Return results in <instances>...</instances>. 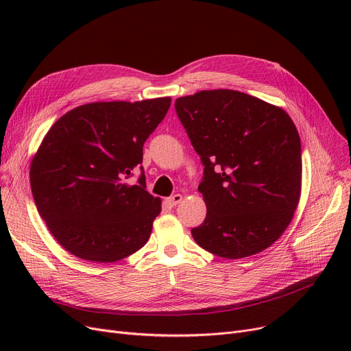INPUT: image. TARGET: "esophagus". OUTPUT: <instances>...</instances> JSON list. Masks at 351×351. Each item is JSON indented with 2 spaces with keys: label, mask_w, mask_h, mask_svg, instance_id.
Listing matches in <instances>:
<instances>
[{
  "label": "esophagus",
  "mask_w": 351,
  "mask_h": 351,
  "mask_svg": "<svg viewBox=\"0 0 351 351\" xmlns=\"http://www.w3.org/2000/svg\"><path fill=\"white\" fill-rule=\"evenodd\" d=\"M182 199H183V196H182V195H179V193H176V195H173V196H171V197L166 199V202H168V205H169V206H176L178 204H180Z\"/></svg>",
  "instance_id": "1"
}]
</instances>
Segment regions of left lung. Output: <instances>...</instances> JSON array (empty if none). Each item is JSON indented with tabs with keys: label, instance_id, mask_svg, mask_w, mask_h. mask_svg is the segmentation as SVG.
<instances>
[{
	"label": "left lung",
	"instance_id": "1",
	"mask_svg": "<svg viewBox=\"0 0 351 351\" xmlns=\"http://www.w3.org/2000/svg\"><path fill=\"white\" fill-rule=\"evenodd\" d=\"M204 165V223L192 229L205 250L242 259L273 245L291 222L302 189V143L282 108L232 89L175 101Z\"/></svg>",
	"mask_w": 351,
	"mask_h": 351
}]
</instances>
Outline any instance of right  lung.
<instances>
[{"label":"right lung","instance_id":"add662e5","mask_svg":"<svg viewBox=\"0 0 351 351\" xmlns=\"http://www.w3.org/2000/svg\"><path fill=\"white\" fill-rule=\"evenodd\" d=\"M171 101L86 104L51 126L31 162L29 180L36 209L65 250L112 263L147 242L160 199L146 192L143 143ZM138 165L141 175L131 186L127 179Z\"/></svg>","mask_w":351,"mask_h":351}]
</instances>
